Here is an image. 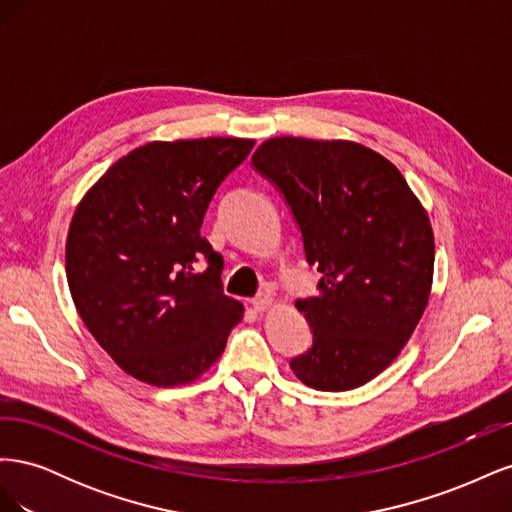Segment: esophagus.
Returning <instances> with one entry per match:
<instances>
[{
  "mask_svg": "<svg viewBox=\"0 0 512 512\" xmlns=\"http://www.w3.org/2000/svg\"><path fill=\"white\" fill-rule=\"evenodd\" d=\"M271 303H273V299H271V294H267V292H260L258 297L252 299V307L256 309V312H265V309L271 307Z\"/></svg>",
  "mask_w": 512,
  "mask_h": 512,
  "instance_id": "esophagus-1",
  "label": "esophagus"
}]
</instances>
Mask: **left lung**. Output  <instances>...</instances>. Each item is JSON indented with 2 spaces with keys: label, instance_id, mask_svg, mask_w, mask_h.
Masks as SVG:
<instances>
[{
  "label": "left lung",
  "instance_id": "1",
  "mask_svg": "<svg viewBox=\"0 0 512 512\" xmlns=\"http://www.w3.org/2000/svg\"><path fill=\"white\" fill-rule=\"evenodd\" d=\"M252 164L290 207L305 258L322 277L299 299L312 348L290 367L316 391L376 378L408 344L433 280L427 211L397 166L352 141L277 136Z\"/></svg>",
  "mask_w": 512,
  "mask_h": 512
}]
</instances>
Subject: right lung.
<instances>
[{
	"label": "right lung",
	"mask_w": 512,
	"mask_h": 512,
	"mask_svg": "<svg viewBox=\"0 0 512 512\" xmlns=\"http://www.w3.org/2000/svg\"><path fill=\"white\" fill-rule=\"evenodd\" d=\"M252 147L250 138L220 136L147 143L108 168L74 211L66 277L76 312L136 380H196L243 318V305L222 290L224 260L200 226ZM203 261L208 269L198 272Z\"/></svg>",
	"instance_id": "right-lung-1"
}]
</instances>
